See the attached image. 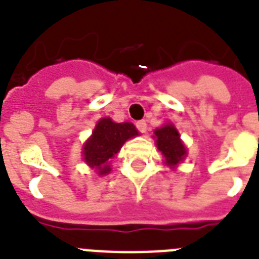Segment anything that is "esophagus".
<instances>
[{
	"mask_svg": "<svg viewBox=\"0 0 259 259\" xmlns=\"http://www.w3.org/2000/svg\"><path fill=\"white\" fill-rule=\"evenodd\" d=\"M136 127H137L138 132H141V133H146V130H148V125H146V122L144 121V119L136 122Z\"/></svg>",
	"mask_w": 259,
	"mask_h": 259,
	"instance_id": "34e87169",
	"label": "esophagus"
}]
</instances>
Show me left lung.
Masks as SVG:
<instances>
[{"instance_id": "left-lung-1", "label": "left lung", "mask_w": 259, "mask_h": 259, "mask_svg": "<svg viewBox=\"0 0 259 259\" xmlns=\"http://www.w3.org/2000/svg\"><path fill=\"white\" fill-rule=\"evenodd\" d=\"M154 134L158 150L165 157V164L169 166H176V164H179L187 154V150L180 141L179 132L173 125H165L156 130Z\"/></svg>"}]
</instances>
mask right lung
Masks as SVG:
<instances>
[{
	"label": "right lung",
	"mask_w": 259,
	"mask_h": 259,
	"mask_svg": "<svg viewBox=\"0 0 259 259\" xmlns=\"http://www.w3.org/2000/svg\"><path fill=\"white\" fill-rule=\"evenodd\" d=\"M136 136H138V132L133 123H115L110 118H102L94 129L93 136L83 146V158L99 175H106L111 170L107 162L121 150L126 140Z\"/></svg>",
	"instance_id": "obj_1"
}]
</instances>
